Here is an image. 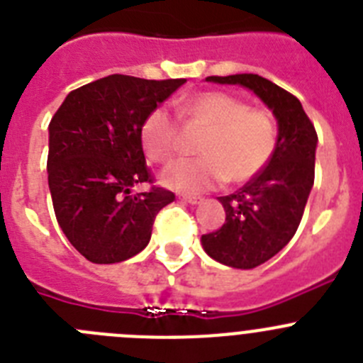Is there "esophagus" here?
Instances as JSON below:
<instances>
[{"mask_svg": "<svg viewBox=\"0 0 363 363\" xmlns=\"http://www.w3.org/2000/svg\"><path fill=\"white\" fill-rule=\"evenodd\" d=\"M179 199L184 202H189V204H197V202L202 201V199L197 197V195H179Z\"/></svg>", "mask_w": 363, "mask_h": 363, "instance_id": "1", "label": "esophagus"}]
</instances>
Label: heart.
Listing matches in <instances>:
<instances>
[{
  "label": "heart",
  "mask_w": 363,
  "mask_h": 363,
  "mask_svg": "<svg viewBox=\"0 0 363 363\" xmlns=\"http://www.w3.org/2000/svg\"><path fill=\"white\" fill-rule=\"evenodd\" d=\"M188 123L208 130L199 145V159H182L161 174L172 189L199 194L222 182H246L260 174L277 148V126L264 110L250 108L246 101L226 92H202L181 104ZM145 152L164 164L179 152V128L174 116L159 106L141 126Z\"/></svg>",
  "instance_id": "b5f03b06"
}]
</instances>
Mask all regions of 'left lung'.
Instances as JSON below:
<instances>
[{"label":"left lung","mask_w":363,"mask_h":363,"mask_svg":"<svg viewBox=\"0 0 363 363\" xmlns=\"http://www.w3.org/2000/svg\"><path fill=\"white\" fill-rule=\"evenodd\" d=\"M206 81L242 84L273 110L279 139L273 157L235 194L218 197L226 220L202 235L211 259L237 269H251L275 257L296 233L315 182L318 137L308 113L293 94L257 74L210 76Z\"/></svg>","instance_id":"left-lung-1"}]
</instances>
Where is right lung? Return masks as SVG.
Segmentation results:
<instances>
[{
    "label": "right lung",
    "mask_w": 363,
    "mask_h": 363,
    "mask_svg": "<svg viewBox=\"0 0 363 363\" xmlns=\"http://www.w3.org/2000/svg\"><path fill=\"white\" fill-rule=\"evenodd\" d=\"M186 79L113 76L72 90L48 125V188L70 244L94 264H116L145 250L153 220L175 195L153 184L141 126Z\"/></svg>",
    "instance_id": "1"
}]
</instances>
